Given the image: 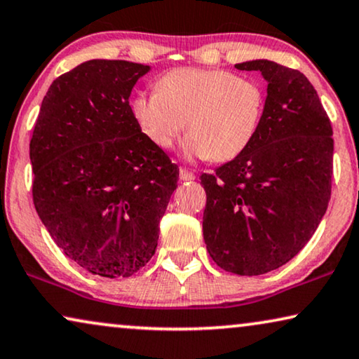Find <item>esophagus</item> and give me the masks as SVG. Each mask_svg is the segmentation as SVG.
<instances>
[{"label":"esophagus","mask_w":359,"mask_h":359,"mask_svg":"<svg viewBox=\"0 0 359 359\" xmlns=\"http://www.w3.org/2000/svg\"><path fill=\"white\" fill-rule=\"evenodd\" d=\"M194 178H196V176H194V173H192V171L186 170V168L180 170V180L181 181H192Z\"/></svg>","instance_id":"1"}]
</instances>
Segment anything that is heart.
Segmentation results:
<instances>
[{
  "label": "heart",
  "instance_id": "heart-1",
  "mask_svg": "<svg viewBox=\"0 0 359 359\" xmlns=\"http://www.w3.org/2000/svg\"><path fill=\"white\" fill-rule=\"evenodd\" d=\"M266 93L257 81L223 69L181 67L162 76L155 92H139L131 111L144 136L170 149L186 129V157L230 162L246 152L261 128Z\"/></svg>",
  "mask_w": 359,
  "mask_h": 359
}]
</instances>
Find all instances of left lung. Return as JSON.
I'll list each match as a JSON object with an SVG mask.
<instances>
[{"label": "left lung", "instance_id": "8db88e82", "mask_svg": "<svg viewBox=\"0 0 359 359\" xmlns=\"http://www.w3.org/2000/svg\"><path fill=\"white\" fill-rule=\"evenodd\" d=\"M235 67L267 81L266 110L246 152L201 176L202 231L218 267L252 277L282 267L314 235L330 201L334 139L303 72L269 60Z\"/></svg>", "mask_w": 359, "mask_h": 359}]
</instances>
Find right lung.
Returning <instances> with one entry per match:
<instances>
[{"label": "right lung", "mask_w": 359, "mask_h": 359, "mask_svg": "<svg viewBox=\"0 0 359 359\" xmlns=\"http://www.w3.org/2000/svg\"><path fill=\"white\" fill-rule=\"evenodd\" d=\"M150 66L90 60L60 76L30 141L34 205L71 261L131 277L155 254L180 170L144 136L129 97Z\"/></svg>", "instance_id": "add662e5"}]
</instances>
